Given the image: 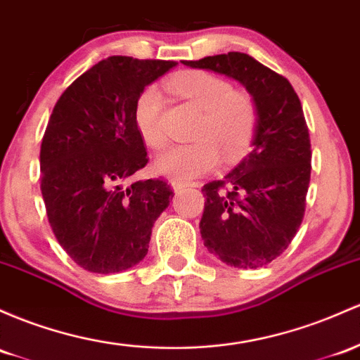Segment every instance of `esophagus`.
Instances as JSON below:
<instances>
[{"label":"esophagus","mask_w":360,"mask_h":360,"mask_svg":"<svg viewBox=\"0 0 360 360\" xmlns=\"http://www.w3.org/2000/svg\"><path fill=\"white\" fill-rule=\"evenodd\" d=\"M171 186H172V189L174 191H181V189H184V188H189V186H196L195 183H183V181H172L171 183Z\"/></svg>","instance_id":"1"}]
</instances>
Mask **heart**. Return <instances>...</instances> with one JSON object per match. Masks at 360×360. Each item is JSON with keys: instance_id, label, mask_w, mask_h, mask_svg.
<instances>
[{"instance_id": "b5f03b06", "label": "heart", "mask_w": 360, "mask_h": 360, "mask_svg": "<svg viewBox=\"0 0 360 360\" xmlns=\"http://www.w3.org/2000/svg\"><path fill=\"white\" fill-rule=\"evenodd\" d=\"M169 90L201 112L193 145L172 147L160 153L155 171L174 181H189L212 171L219 162V150L225 159H236L250 145L256 129V105L244 92L234 90L231 82L208 71H183L167 82ZM164 102L155 86H147L135 102L133 121L138 135L150 148L165 145L162 128Z\"/></svg>"}]
</instances>
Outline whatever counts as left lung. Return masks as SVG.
<instances>
[{
    "label": "left lung",
    "instance_id": "obj_1",
    "mask_svg": "<svg viewBox=\"0 0 360 360\" xmlns=\"http://www.w3.org/2000/svg\"><path fill=\"white\" fill-rule=\"evenodd\" d=\"M234 78L252 97V150L222 179L201 188L200 232L207 250L234 268H259L282 255L297 234L311 179V141L290 82L250 54L183 61Z\"/></svg>",
    "mask_w": 360,
    "mask_h": 360
}]
</instances>
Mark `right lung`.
Masks as SVG:
<instances>
[{
  "label": "right lung",
  "instance_id": "add662e5",
  "mask_svg": "<svg viewBox=\"0 0 360 360\" xmlns=\"http://www.w3.org/2000/svg\"><path fill=\"white\" fill-rule=\"evenodd\" d=\"M176 65L102 59L54 105L41 145V191L58 243L84 270L117 274L140 263L172 200L165 181H133L148 162L133 110L145 86Z\"/></svg>",
  "mask_w": 360,
  "mask_h": 360
}]
</instances>
